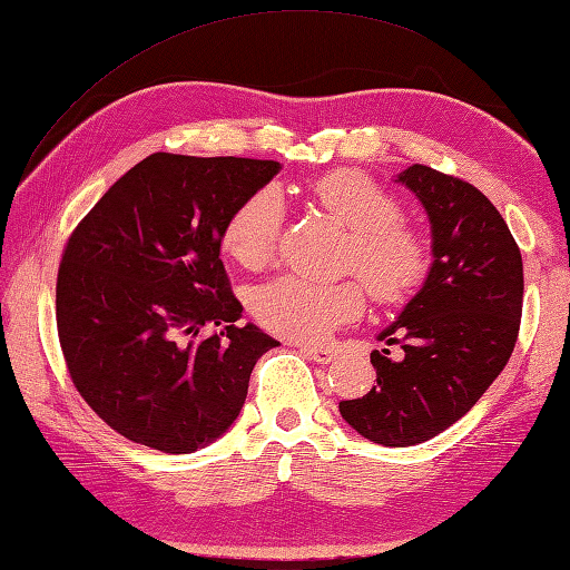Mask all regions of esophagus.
Returning <instances> with one entry per match:
<instances>
[{"mask_svg": "<svg viewBox=\"0 0 570 570\" xmlns=\"http://www.w3.org/2000/svg\"><path fill=\"white\" fill-rule=\"evenodd\" d=\"M304 351V355H309L314 363H318V365H328V363H333V360H336V351L333 348H302Z\"/></svg>", "mask_w": 570, "mask_h": 570, "instance_id": "obj_1", "label": "esophagus"}]
</instances>
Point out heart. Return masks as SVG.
Segmentation results:
<instances>
[{
    "mask_svg": "<svg viewBox=\"0 0 570 570\" xmlns=\"http://www.w3.org/2000/svg\"><path fill=\"white\" fill-rule=\"evenodd\" d=\"M314 193L351 232L345 266L355 268L370 293L382 302H401L423 283L430 268L428 244L401 222V207L365 174L338 169L314 180ZM285 198L277 186L252 193L225 227V246L244 266H261L277 248ZM258 322L277 336L316 343L355 322L365 309V287L357 281L324 283L304 275H277L248 295Z\"/></svg>",
    "mask_w": 570,
    "mask_h": 570,
    "instance_id": "1",
    "label": "heart"
}]
</instances>
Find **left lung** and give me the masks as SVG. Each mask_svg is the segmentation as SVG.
Masks as SVG:
<instances>
[{
  "mask_svg": "<svg viewBox=\"0 0 570 570\" xmlns=\"http://www.w3.org/2000/svg\"><path fill=\"white\" fill-rule=\"evenodd\" d=\"M430 222L428 277L372 351V390L341 401L343 421L370 442L411 448L440 435L483 396L512 355L522 316V256L501 213L462 178L413 164L396 174Z\"/></svg>",
  "mask_w": 570,
  "mask_h": 570,
  "instance_id": "obj_1",
  "label": "left lung"
}]
</instances>
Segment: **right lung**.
I'll return each mask as SVG.
<instances>
[{
    "label": "right lung",
    "instance_id": "add662e5",
    "mask_svg": "<svg viewBox=\"0 0 570 570\" xmlns=\"http://www.w3.org/2000/svg\"><path fill=\"white\" fill-rule=\"evenodd\" d=\"M283 166L157 151L118 178L67 242L58 333L79 394L140 445L190 454L222 438L263 353L281 345L239 326L222 239L237 207ZM215 323L210 337L199 331Z\"/></svg>",
    "mask_w": 570,
    "mask_h": 570
}]
</instances>
